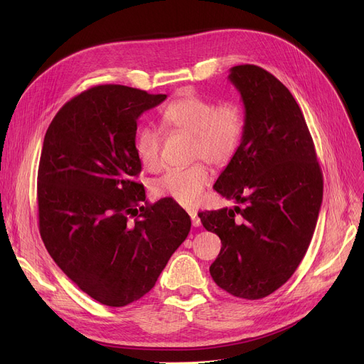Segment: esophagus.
I'll return each mask as SVG.
<instances>
[{"instance_id":"1","label":"esophagus","mask_w":364,"mask_h":364,"mask_svg":"<svg viewBox=\"0 0 364 364\" xmlns=\"http://www.w3.org/2000/svg\"><path fill=\"white\" fill-rule=\"evenodd\" d=\"M188 215H190V218H192L193 227H199V225H200V218L198 217V213H196V211H188Z\"/></svg>"}]
</instances>
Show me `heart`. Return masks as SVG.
Masks as SVG:
<instances>
[{
	"instance_id": "heart-1",
	"label": "heart",
	"mask_w": 364,
	"mask_h": 364,
	"mask_svg": "<svg viewBox=\"0 0 364 364\" xmlns=\"http://www.w3.org/2000/svg\"><path fill=\"white\" fill-rule=\"evenodd\" d=\"M161 121L165 129L193 139V159L202 158L215 166H224L233 159L245 131V118L239 105L232 102L217 105L190 91L183 92L162 110ZM161 149L162 136L156 128L139 129L134 139V151L146 169L161 168ZM209 183L211 176L206 165L198 162L165 172L151 183V193L192 208L202 200Z\"/></svg>"
}]
</instances>
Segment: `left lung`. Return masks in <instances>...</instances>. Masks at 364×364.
Here are the masks:
<instances>
[{"mask_svg": "<svg viewBox=\"0 0 364 364\" xmlns=\"http://www.w3.org/2000/svg\"><path fill=\"white\" fill-rule=\"evenodd\" d=\"M245 106V131L214 184L242 208L199 213L221 239L209 267L214 282L237 298L259 299L291 279L311 242L323 176L311 134L291 91L255 65L228 75Z\"/></svg>", "mask_w": 364, "mask_h": 364, "instance_id": "1", "label": "left lung"}]
</instances>
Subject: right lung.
<instances>
[{"label":"right lung","instance_id":"obj_1","mask_svg":"<svg viewBox=\"0 0 364 364\" xmlns=\"http://www.w3.org/2000/svg\"><path fill=\"white\" fill-rule=\"evenodd\" d=\"M165 99L125 85L92 87L57 112L44 137L43 242L81 291L109 307L144 296L192 225L169 198L140 206L144 187L134 181L141 171L134 151L137 119Z\"/></svg>","mask_w":364,"mask_h":364}]
</instances>
